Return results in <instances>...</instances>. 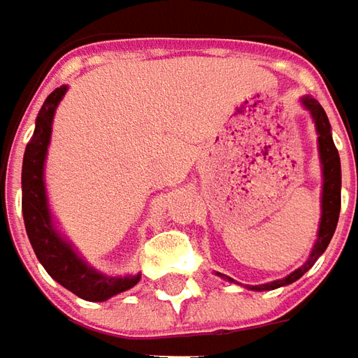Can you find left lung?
<instances>
[{"instance_id":"obj_1","label":"left lung","mask_w":358,"mask_h":358,"mask_svg":"<svg viewBox=\"0 0 358 358\" xmlns=\"http://www.w3.org/2000/svg\"><path fill=\"white\" fill-rule=\"evenodd\" d=\"M303 105L310 111V115L315 119L317 133H319V153L323 161V215H321V227H319V239L313 247L309 261L301 268L293 271L289 277H285L281 281L267 282V285H255V291H271V289H279L282 285L295 282L301 279L307 271H309L315 261L324 253V249L329 247V243L335 235V229L338 223V213H341V159L333 137H331V123L324 113V109L319 105L317 99L305 97Z\"/></svg>"}]
</instances>
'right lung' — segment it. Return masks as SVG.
I'll list each match as a JSON object with an SVG mask.
<instances>
[{"label":"right lung","instance_id":"right-lung-1","mask_svg":"<svg viewBox=\"0 0 358 358\" xmlns=\"http://www.w3.org/2000/svg\"><path fill=\"white\" fill-rule=\"evenodd\" d=\"M67 87L62 85L49 93L45 103L41 105L35 121L34 137L25 147L23 169H21V209L29 243L34 247L39 263L45 267L55 281L69 289L73 295L85 301H107L109 296L123 293L139 282L137 277H107L87 267L76 251L59 237L51 223L48 209L45 185H43V163L51 137V121L55 107L59 105Z\"/></svg>","mask_w":358,"mask_h":358}]
</instances>
